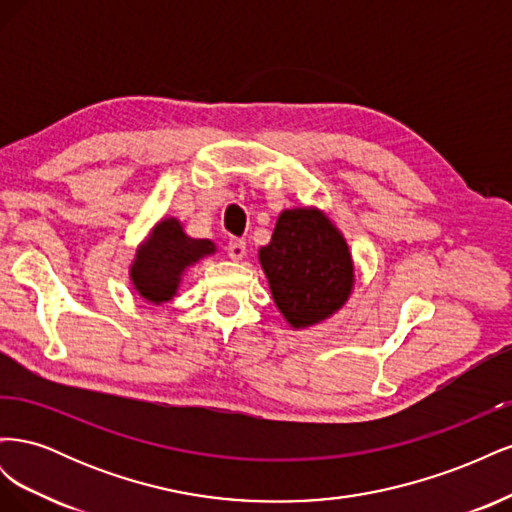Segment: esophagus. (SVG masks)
I'll return each mask as SVG.
<instances>
[{"label": "esophagus", "instance_id": "1", "mask_svg": "<svg viewBox=\"0 0 512 512\" xmlns=\"http://www.w3.org/2000/svg\"><path fill=\"white\" fill-rule=\"evenodd\" d=\"M226 252L232 260H241L245 256V241L243 239H230L226 245Z\"/></svg>", "mask_w": 512, "mask_h": 512}]
</instances>
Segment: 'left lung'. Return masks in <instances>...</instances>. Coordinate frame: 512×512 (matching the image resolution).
<instances>
[{"mask_svg":"<svg viewBox=\"0 0 512 512\" xmlns=\"http://www.w3.org/2000/svg\"><path fill=\"white\" fill-rule=\"evenodd\" d=\"M258 258L273 301L292 329L314 327L331 318L354 286L348 243L316 207L282 211Z\"/></svg>","mask_w":512,"mask_h":512,"instance_id":"8db88e82","label":"left lung"}]
</instances>
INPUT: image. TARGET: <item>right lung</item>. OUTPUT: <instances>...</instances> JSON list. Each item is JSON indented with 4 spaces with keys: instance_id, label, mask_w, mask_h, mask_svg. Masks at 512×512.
<instances>
[{
    "instance_id": "obj_1",
    "label": "right lung",
    "mask_w": 512,
    "mask_h": 512,
    "mask_svg": "<svg viewBox=\"0 0 512 512\" xmlns=\"http://www.w3.org/2000/svg\"><path fill=\"white\" fill-rule=\"evenodd\" d=\"M211 254H215L213 241L192 239L177 218H164L136 250L130 267L132 286L153 305L168 303L177 294L183 273Z\"/></svg>"
}]
</instances>
